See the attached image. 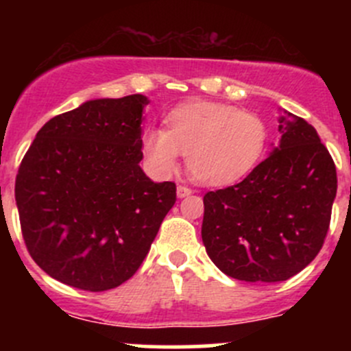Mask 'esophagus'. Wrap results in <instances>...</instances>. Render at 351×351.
Instances as JSON below:
<instances>
[{"label": "esophagus", "instance_id": "34e87169", "mask_svg": "<svg viewBox=\"0 0 351 351\" xmlns=\"http://www.w3.org/2000/svg\"><path fill=\"white\" fill-rule=\"evenodd\" d=\"M176 193H178L180 198H183V197L192 195L193 190L190 189V186H186V185H178V189H176Z\"/></svg>", "mask_w": 351, "mask_h": 351}]
</instances>
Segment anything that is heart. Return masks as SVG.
<instances>
[{"instance_id":"obj_1","label":"heart","mask_w":351,"mask_h":351,"mask_svg":"<svg viewBox=\"0 0 351 351\" xmlns=\"http://www.w3.org/2000/svg\"><path fill=\"white\" fill-rule=\"evenodd\" d=\"M166 130L147 127L141 136L144 159L158 178L178 169L180 153L193 178L204 185H229L263 158L268 125L258 113L215 101L178 105L166 115Z\"/></svg>"}]
</instances>
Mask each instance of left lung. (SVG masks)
I'll return each mask as SVG.
<instances>
[{"mask_svg":"<svg viewBox=\"0 0 351 351\" xmlns=\"http://www.w3.org/2000/svg\"><path fill=\"white\" fill-rule=\"evenodd\" d=\"M280 146L243 182L204 195L202 241L215 267L244 282H282L323 247L338 189L316 129L285 112Z\"/></svg>","mask_w":351,"mask_h":351,"instance_id":"1","label":"left lung"}]
</instances>
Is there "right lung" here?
I'll list each match as a JSON object with an SVG mask.
<instances>
[{
	"label": "right lung",
	"mask_w": 351,
	"mask_h": 351,
	"mask_svg": "<svg viewBox=\"0 0 351 351\" xmlns=\"http://www.w3.org/2000/svg\"><path fill=\"white\" fill-rule=\"evenodd\" d=\"M147 98H101L56 115L37 132L15 182L28 253L47 275L88 292L129 280L176 202L139 162Z\"/></svg>",
	"instance_id": "right-lung-1"
}]
</instances>
